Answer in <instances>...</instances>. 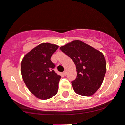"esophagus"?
<instances>
[{
    "mask_svg": "<svg viewBox=\"0 0 125 125\" xmlns=\"http://www.w3.org/2000/svg\"><path fill=\"white\" fill-rule=\"evenodd\" d=\"M63 75H65V76H66L67 75V71H65L63 72Z\"/></svg>",
    "mask_w": 125,
    "mask_h": 125,
    "instance_id": "obj_1",
    "label": "esophagus"
}]
</instances>
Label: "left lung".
Wrapping results in <instances>:
<instances>
[{"label":"left lung","instance_id":"1","mask_svg":"<svg viewBox=\"0 0 125 125\" xmlns=\"http://www.w3.org/2000/svg\"><path fill=\"white\" fill-rule=\"evenodd\" d=\"M76 65L77 76L72 81L76 93L91 96L100 87L106 72V62L98 50L80 40H74L60 47Z\"/></svg>","mask_w":125,"mask_h":125}]
</instances>
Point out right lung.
I'll use <instances>...</instances> for the list:
<instances>
[{
  "instance_id": "right-lung-1",
  "label": "right lung",
  "mask_w": 125,
  "mask_h": 125,
  "mask_svg": "<svg viewBox=\"0 0 125 125\" xmlns=\"http://www.w3.org/2000/svg\"><path fill=\"white\" fill-rule=\"evenodd\" d=\"M59 46L42 43L24 56L21 62V74L26 86L40 99L52 98L57 93L61 78L54 72L52 54Z\"/></svg>"
}]
</instances>
